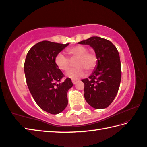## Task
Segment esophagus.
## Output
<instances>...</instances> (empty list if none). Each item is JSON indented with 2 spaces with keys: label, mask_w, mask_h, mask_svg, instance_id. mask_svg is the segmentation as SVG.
<instances>
[{
  "label": "esophagus",
  "mask_w": 147,
  "mask_h": 147,
  "mask_svg": "<svg viewBox=\"0 0 147 147\" xmlns=\"http://www.w3.org/2000/svg\"><path fill=\"white\" fill-rule=\"evenodd\" d=\"M78 81H79V80H72V82H73V84H74V85L76 84L78 82Z\"/></svg>",
  "instance_id": "esophagus-1"
}]
</instances>
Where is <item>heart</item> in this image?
Wrapping results in <instances>:
<instances>
[{"label": "heart", "mask_w": 147, "mask_h": 147, "mask_svg": "<svg viewBox=\"0 0 147 147\" xmlns=\"http://www.w3.org/2000/svg\"><path fill=\"white\" fill-rule=\"evenodd\" d=\"M67 53L71 56V59H76L74 62L76 67L67 72L66 76L73 80H77L84 76L85 70L91 71L96 67L98 58L95 53L88 51L87 48L78 45L69 48ZM55 63L60 70L67 71L70 67L71 60L63 53H60L56 56Z\"/></svg>", "instance_id": "1"}]
</instances>
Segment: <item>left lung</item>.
<instances>
[{
    "label": "left lung",
    "mask_w": 147,
    "mask_h": 147,
    "mask_svg": "<svg viewBox=\"0 0 147 147\" xmlns=\"http://www.w3.org/2000/svg\"><path fill=\"white\" fill-rule=\"evenodd\" d=\"M78 44L89 45L98 58L97 66L91 75L82 80L85 99L93 108H107L115 98L121 82V62L118 49L111 41L98 36H92Z\"/></svg>",
    "instance_id": "1"
}]
</instances>
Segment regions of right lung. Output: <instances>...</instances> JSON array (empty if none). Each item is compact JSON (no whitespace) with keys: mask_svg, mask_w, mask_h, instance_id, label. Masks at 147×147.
Instances as JSON below:
<instances>
[{"mask_svg":"<svg viewBox=\"0 0 147 147\" xmlns=\"http://www.w3.org/2000/svg\"><path fill=\"white\" fill-rule=\"evenodd\" d=\"M69 44L42 41L32 47L26 56L24 73L34 100L44 111L52 114L62 112L67 105L71 78L60 82L64 75L55 63V58Z\"/></svg>","mask_w":147,"mask_h":147,"instance_id":"1","label":"right lung"}]
</instances>
